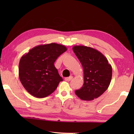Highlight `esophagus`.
Instances as JSON below:
<instances>
[{
	"instance_id": "34e87169",
	"label": "esophagus",
	"mask_w": 134,
	"mask_h": 134,
	"mask_svg": "<svg viewBox=\"0 0 134 134\" xmlns=\"http://www.w3.org/2000/svg\"><path fill=\"white\" fill-rule=\"evenodd\" d=\"M72 79V76H70V77H65V80L66 82H69V81H70Z\"/></svg>"
}]
</instances>
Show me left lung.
Here are the masks:
<instances>
[{
	"mask_svg": "<svg viewBox=\"0 0 134 134\" xmlns=\"http://www.w3.org/2000/svg\"><path fill=\"white\" fill-rule=\"evenodd\" d=\"M72 50L83 69L84 83L75 93L83 100L98 98L107 90L112 76V68L107 58L96 49L74 46Z\"/></svg>",
	"mask_w": 134,
	"mask_h": 134,
	"instance_id": "8db88e82",
	"label": "left lung"
}]
</instances>
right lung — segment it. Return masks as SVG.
<instances>
[{
  "mask_svg": "<svg viewBox=\"0 0 134 134\" xmlns=\"http://www.w3.org/2000/svg\"><path fill=\"white\" fill-rule=\"evenodd\" d=\"M66 50L65 46L52 43L34 47L22 56L19 64V80L30 94L43 98L55 90L63 79L54 63Z\"/></svg>",
  "mask_w": 134,
  "mask_h": 134,
  "instance_id": "1",
  "label": "right lung"
}]
</instances>
